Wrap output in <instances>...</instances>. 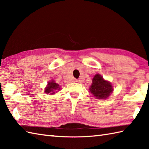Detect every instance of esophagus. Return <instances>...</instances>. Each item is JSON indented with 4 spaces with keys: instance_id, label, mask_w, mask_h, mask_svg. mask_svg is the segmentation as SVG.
Returning a JSON list of instances; mask_svg holds the SVG:
<instances>
[{
    "instance_id": "obj_1",
    "label": "esophagus",
    "mask_w": 149,
    "mask_h": 149,
    "mask_svg": "<svg viewBox=\"0 0 149 149\" xmlns=\"http://www.w3.org/2000/svg\"><path fill=\"white\" fill-rule=\"evenodd\" d=\"M74 82H75V83H80V80H78V79H74Z\"/></svg>"
}]
</instances>
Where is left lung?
I'll return each instance as SVG.
<instances>
[{"instance_id":"8db88e82","label":"left lung","mask_w":149,"mask_h":149,"mask_svg":"<svg viewBox=\"0 0 149 149\" xmlns=\"http://www.w3.org/2000/svg\"><path fill=\"white\" fill-rule=\"evenodd\" d=\"M89 90L97 99H107L113 91L111 83L104 80L100 74L95 75Z\"/></svg>"}]
</instances>
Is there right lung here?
Instances as JSON below:
<instances>
[{"mask_svg": "<svg viewBox=\"0 0 149 149\" xmlns=\"http://www.w3.org/2000/svg\"><path fill=\"white\" fill-rule=\"evenodd\" d=\"M60 86L59 84H57L56 82L52 80L50 82H49L48 84L45 88V93H49V94H54L56 92H58V91L60 90Z\"/></svg>", "mask_w": 149, "mask_h": 149, "instance_id": "right-lung-1", "label": "right lung"}]
</instances>
